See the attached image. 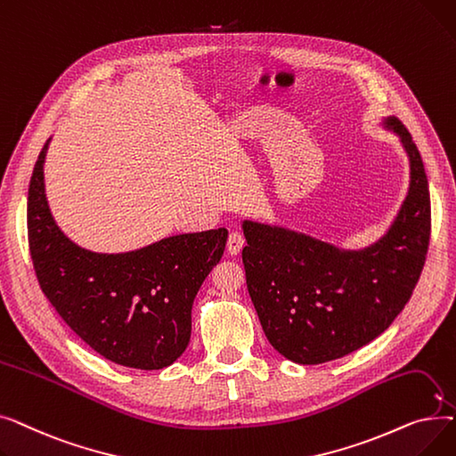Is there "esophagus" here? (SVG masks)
<instances>
[{"label":"esophagus","instance_id":"esophagus-1","mask_svg":"<svg viewBox=\"0 0 456 456\" xmlns=\"http://www.w3.org/2000/svg\"><path fill=\"white\" fill-rule=\"evenodd\" d=\"M244 244H246V238H244V234H242V232H238V231H234V232H231V234H229V238H227V251H229L231 255H238V253L242 251Z\"/></svg>","mask_w":456,"mask_h":456}]
</instances>
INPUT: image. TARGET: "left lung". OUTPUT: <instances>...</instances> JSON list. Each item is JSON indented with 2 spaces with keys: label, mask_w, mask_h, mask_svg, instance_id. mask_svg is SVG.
<instances>
[{
  "label": "left lung",
  "mask_w": 456,
  "mask_h": 456,
  "mask_svg": "<svg viewBox=\"0 0 456 456\" xmlns=\"http://www.w3.org/2000/svg\"><path fill=\"white\" fill-rule=\"evenodd\" d=\"M387 124L411 159V188L394 225L362 251H342L282 227L244 222L251 301L270 344L297 364L346 356L385 332L409 303L430 238V196L418 146Z\"/></svg>",
  "instance_id": "obj_1"
}]
</instances>
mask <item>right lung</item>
Returning <instances> with one entry per match:
<instances>
[{
	"mask_svg": "<svg viewBox=\"0 0 456 456\" xmlns=\"http://www.w3.org/2000/svg\"><path fill=\"white\" fill-rule=\"evenodd\" d=\"M47 143L28 198L29 251L44 296L107 361L136 370L174 364L190 342L191 303L224 255L227 229L177 234L131 253L86 251L64 236L47 207Z\"/></svg>",
	"mask_w": 456,
	"mask_h": 456,
	"instance_id": "add662e5",
	"label": "right lung"
}]
</instances>
